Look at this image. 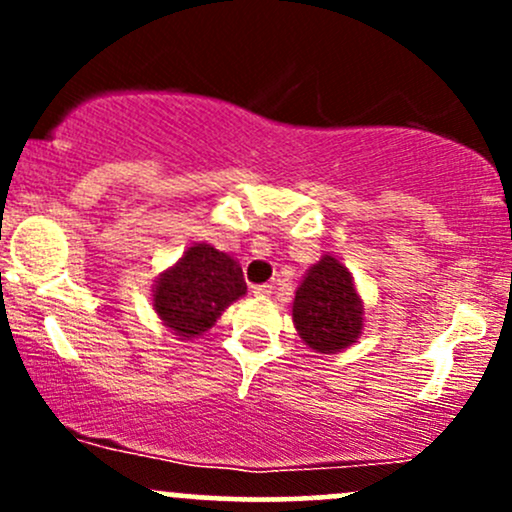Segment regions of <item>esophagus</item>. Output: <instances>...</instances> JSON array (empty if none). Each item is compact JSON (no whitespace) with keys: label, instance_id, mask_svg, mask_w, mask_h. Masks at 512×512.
<instances>
[{"label":"esophagus","instance_id":"34e87169","mask_svg":"<svg viewBox=\"0 0 512 512\" xmlns=\"http://www.w3.org/2000/svg\"><path fill=\"white\" fill-rule=\"evenodd\" d=\"M269 293H272V286H269V284L252 286V296H255V298H260V301H264V298H269Z\"/></svg>","mask_w":512,"mask_h":512}]
</instances>
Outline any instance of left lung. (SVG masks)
<instances>
[{
	"label": "left lung",
	"mask_w": 512,
	"mask_h": 512,
	"mask_svg": "<svg viewBox=\"0 0 512 512\" xmlns=\"http://www.w3.org/2000/svg\"><path fill=\"white\" fill-rule=\"evenodd\" d=\"M291 317L298 337L315 354H339L361 339L366 305L351 269L332 252L305 269Z\"/></svg>",
	"instance_id": "8db88e82"
}]
</instances>
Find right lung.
Here are the masks:
<instances>
[{
	"label": "right lung",
	"mask_w": 512,
	"mask_h": 512,
	"mask_svg": "<svg viewBox=\"0 0 512 512\" xmlns=\"http://www.w3.org/2000/svg\"><path fill=\"white\" fill-rule=\"evenodd\" d=\"M248 293L243 281V269L228 252L216 250L211 243H192L178 262L170 264L156 276L151 286L154 313L180 339L202 337L223 310Z\"/></svg>",
	"instance_id": "add662e5"
}]
</instances>
